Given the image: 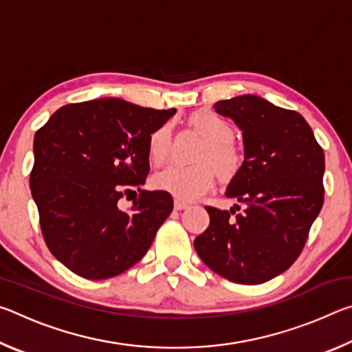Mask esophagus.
Wrapping results in <instances>:
<instances>
[{
    "instance_id": "34e87169",
    "label": "esophagus",
    "mask_w": 352,
    "mask_h": 352,
    "mask_svg": "<svg viewBox=\"0 0 352 352\" xmlns=\"http://www.w3.org/2000/svg\"><path fill=\"white\" fill-rule=\"evenodd\" d=\"M189 205L188 204H184V201H182L180 199H175L174 200V208H175V210L177 211H182V210H186V208H188Z\"/></svg>"
}]
</instances>
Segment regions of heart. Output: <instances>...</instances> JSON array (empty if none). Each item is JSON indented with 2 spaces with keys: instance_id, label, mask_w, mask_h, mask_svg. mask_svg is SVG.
<instances>
[{
  "instance_id": "1",
  "label": "heart",
  "mask_w": 352,
  "mask_h": 352,
  "mask_svg": "<svg viewBox=\"0 0 352 352\" xmlns=\"http://www.w3.org/2000/svg\"><path fill=\"white\" fill-rule=\"evenodd\" d=\"M189 126L204 136V142L197 152V164L178 166L169 164L157 172L152 184L160 190H166L183 200H194L210 190L214 183V167L222 180L228 182L239 174L242 168V153L234 144V127L217 113L211 110H197L189 116ZM172 130L169 124L155 129L148 136L147 153L153 164L166 162L170 148ZM213 167L211 168L210 166Z\"/></svg>"
}]
</instances>
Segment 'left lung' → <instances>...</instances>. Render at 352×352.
<instances>
[{
	"label": "left lung",
	"mask_w": 352,
	"mask_h": 352,
	"mask_svg": "<svg viewBox=\"0 0 352 352\" xmlns=\"http://www.w3.org/2000/svg\"><path fill=\"white\" fill-rule=\"evenodd\" d=\"M214 109L241 129L243 163L226 197L245 205L206 206L210 226L195 237L200 259L237 284H262L294 264L324 200V152L306 119L254 94Z\"/></svg>",
	"instance_id": "left-lung-1"
}]
</instances>
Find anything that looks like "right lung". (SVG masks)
<instances>
[{"label":"right lung","instance_id":"right-lung-1","mask_svg":"<svg viewBox=\"0 0 352 352\" xmlns=\"http://www.w3.org/2000/svg\"><path fill=\"white\" fill-rule=\"evenodd\" d=\"M175 109L153 110L104 98L58 109L34 136L31 192L45 242L87 279L116 276L152 245L174 208L166 190H144L148 136ZM140 190L127 212L124 195Z\"/></svg>","mask_w":352,"mask_h":352}]
</instances>
